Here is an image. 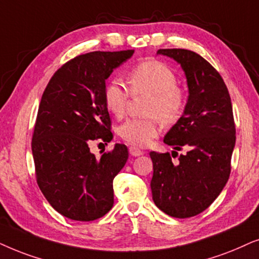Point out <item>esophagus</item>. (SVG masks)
<instances>
[{"label":"esophagus","instance_id":"esophagus-1","mask_svg":"<svg viewBox=\"0 0 259 259\" xmlns=\"http://www.w3.org/2000/svg\"><path fill=\"white\" fill-rule=\"evenodd\" d=\"M129 153L132 156H141V155H143L144 153L141 149H139V148L136 147H130L129 148Z\"/></svg>","mask_w":259,"mask_h":259}]
</instances>
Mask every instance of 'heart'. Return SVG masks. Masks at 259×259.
Here are the masks:
<instances>
[{
	"label": "heart",
	"instance_id": "obj_1",
	"mask_svg": "<svg viewBox=\"0 0 259 259\" xmlns=\"http://www.w3.org/2000/svg\"><path fill=\"white\" fill-rule=\"evenodd\" d=\"M129 89L119 80H110L103 90L105 108L113 116H124L130 92L134 96L149 95L143 118H129L117 127V134L126 143L147 147L161 132V122L173 125L184 116L187 95L178 85V77L169 66L155 59L136 64L126 74Z\"/></svg>",
	"mask_w": 259,
	"mask_h": 259
}]
</instances>
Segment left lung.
Masks as SVG:
<instances>
[{
	"label": "left lung",
	"mask_w": 259,
	"mask_h": 259,
	"mask_svg": "<svg viewBox=\"0 0 259 259\" xmlns=\"http://www.w3.org/2000/svg\"><path fill=\"white\" fill-rule=\"evenodd\" d=\"M184 68L189 90L184 116L164 137L175 150L151 151L150 187L155 205L174 218H191L206 208L225 187L236 143L232 103L219 72L195 52L163 48ZM178 156L177 161L171 157Z\"/></svg>",
	"instance_id": "obj_1"
}]
</instances>
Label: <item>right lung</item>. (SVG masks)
<instances>
[{
    "mask_svg": "<svg viewBox=\"0 0 259 259\" xmlns=\"http://www.w3.org/2000/svg\"><path fill=\"white\" fill-rule=\"evenodd\" d=\"M133 54L77 55L55 71L41 97L32 137L36 182L52 207L68 219L92 222L113 206V179L125 164L127 148L116 144L97 158L89 144L112 140L103 90L113 68Z\"/></svg>",
    "mask_w": 259,
    "mask_h": 259,
    "instance_id": "add662e5",
    "label": "right lung"
}]
</instances>
